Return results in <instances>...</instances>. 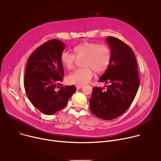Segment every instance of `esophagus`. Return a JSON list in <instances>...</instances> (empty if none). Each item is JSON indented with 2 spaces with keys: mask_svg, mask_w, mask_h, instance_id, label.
I'll list each match as a JSON object with an SVG mask.
<instances>
[{
  "mask_svg": "<svg viewBox=\"0 0 161 161\" xmlns=\"http://www.w3.org/2000/svg\"><path fill=\"white\" fill-rule=\"evenodd\" d=\"M82 87H83L82 86H79V85H78V86H76V89H81Z\"/></svg>",
  "mask_w": 161,
  "mask_h": 161,
  "instance_id": "obj_1",
  "label": "esophagus"
}]
</instances>
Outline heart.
Here are the masks:
<instances>
[{"label":"heart","instance_id":"1","mask_svg":"<svg viewBox=\"0 0 161 161\" xmlns=\"http://www.w3.org/2000/svg\"><path fill=\"white\" fill-rule=\"evenodd\" d=\"M73 50L74 55L64 51L60 57L61 64L68 70L73 68L75 57L83 58V67L75 69L67 77V81L70 84L83 86L87 83L93 76L94 70L97 73L103 72L108 69L111 63V50L104 44L98 45L95 42H83L75 46Z\"/></svg>","mask_w":161,"mask_h":161}]
</instances>
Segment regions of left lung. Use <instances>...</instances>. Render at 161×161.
Wrapping results in <instances>:
<instances>
[{
    "instance_id": "obj_1",
    "label": "left lung",
    "mask_w": 161,
    "mask_h": 161,
    "mask_svg": "<svg viewBox=\"0 0 161 161\" xmlns=\"http://www.w3.org/2000/svg\"><path fill=\"white\" fill-rule=\"evenodd\" d=\"M112 60L100 82L104 87H93L89 100L91 112L100 119L112 120L124 114L136 96L140 86L136 57L132 49L123 41L109 36L106 39Z\"/></svg>"
}]
</instances>
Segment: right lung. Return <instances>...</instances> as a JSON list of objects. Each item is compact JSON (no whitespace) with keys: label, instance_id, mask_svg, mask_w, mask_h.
<instances>
[{"label":"right lung","instance_id":"obj_1","mask_svg":"<svg viewBox=\"0 0 161 161\" xmlns=\"http://www.w3.org/2000/svg\"><path fill=\"white\" fill-rule=\"evenodd\" d=\"M65 47L60 40H50L34 51L27 63L25 92L33 106L46 115L63 109L76 91L74 86L60 84L64 75L60 57Z\"/></svg>","mask_w":161,"mask_h":161}]
</instances>
